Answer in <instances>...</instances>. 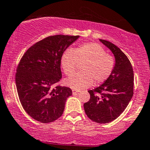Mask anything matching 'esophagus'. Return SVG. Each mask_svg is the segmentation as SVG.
<instances>
[{
    "label": "esophagus",
    "mask_w": 150,
    "mask_h": 150,
    "mask_svg": "<svg viewBox=\"0 0 150 150\" xmlns=\"http://www.w3.org/2000/svg\"><path fill=\"white\" fill-rule=\"evenodd\" d=\"M79 92V91L78 90H76V89H72V94L73 95H76L77 93H78Z\"/></svg>",
    "instance_id": "obj_1"
}]
</instances>
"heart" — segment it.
Listing matches in <instances>:
<instances>
[{
  "mask_svg": "<svg viewBox=\"0 0 150 150\" xmlns=\"http://www.w3.org/2000/svg\"><path fill=\"white\" fill-rule=\"evenodd\" d=\"M78 62L85 63L82 72L65 80V84L74 89H85L93 83H104L110 78L116 64L114 57L107 54L105 49L96 42L83 43L75 50L67 49L64 52L61 64L67 76L74 73Z\"/></svg>",
  "mask_w": 150,
  "mask_h": 150,
  "instance_id": "1",
  "label": "heart"
}]
</instances>
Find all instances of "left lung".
Returning a JSON list of instances; mask_svg holds the SVG:
<instances>
[{
	"mask_svg": "<svg viewBox=\"0 0 150 150\" xmlns=\"http://www.w3.org/2000/svg\"><path fill=\"white\" fill-rule=\"evenodd\" d=\"M100 40L114 54L115 67L107 81L88 91L90 99L84 103L83 108L92 121L107 124L119 117L132 99L134 73L129 60L117 46L108 40Z\"/></svg>",
	"mask_w": 150,
	"mask_h": 150,
	"instance_id": "8db88e82",
	"label": "left lung"
}]
</instances>
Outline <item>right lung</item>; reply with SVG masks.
<instances>
[{
	"label": "right lung",
	"instance_id": "1",
	"mask_svg": "<svg viewBox=\"0 0 150 150\" xmlns=\"http://www.w3.org/2000/svg\"><path fill=\"white\" fill-rule=\"evenodd\" d=\"M79 35H52L29 47L19 61L15 74L18 97L23 110L41 123L62 115L72 89L61 86V58Z\"/></svg>",
	"mask_w": 150,
	"mask_h": 150
}]
</instances>
